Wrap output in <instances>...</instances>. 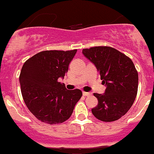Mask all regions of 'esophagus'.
<instances>
[{"instance_id": "1", "label": "esophagus", "mask_w": 154, "mask_h": 154, "mask_svg": "<svg viewBox=\"0 0 154 154\" xmlns=\"http://www.w3.org/2000/svg\"><path fill=\"white\" fill-rule=\"evenodd\" d=\"M90 95H91V93L83 92V96H85V97H87V96H90Z\"/></svg>"}]
</instances>
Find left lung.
<instances>
[{"label": "left lung", "instance_id": "obj_1", "mask_svg": "<svg viewBox=\"0 0 154 154\" xmlns=\"http://www.w3.org/2000/svg\"><path fill=\"white\" fill-rule=\"evenodd\" d=\"M100 72L106 89L103 94H94L98 104L93 115L105 122L117 121L129 110L138 91V75L133 62L121 51L109 46H96L82 50Z\"/></svg>", "mask_w": 154, "mask_h": 154}]
</instances>
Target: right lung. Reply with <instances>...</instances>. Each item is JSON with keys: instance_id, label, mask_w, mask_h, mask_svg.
Wrapping results in <instances>:
<instances>
[{"instance_id": "1", "label": "right lung", "mask_w": 154, "mask_h": 154, "mask_svg": "<svg viewBox=\"0 0 154 154\" xmlns=\"http://www.w3.org/2000/svg\"><path fill=\"white\" fill-rule=\"evenodd\" d=\"M77 50L43 51L26 60L19 82L22 97L30 112L42 122L61 124L72 115L82 92L66 90L58 82L64 78Z\"/></svg>"}]
</instances>
